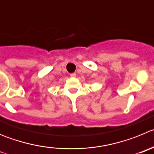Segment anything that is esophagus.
Here are the masks:
<instances>
[{
    "instance_id": "esophagus-1",
    "label": "esophagus",
    "mask_w": 154,
    "mask_h": 154,
    "mask_svg": "<svg viewBox=\"0 0 154 154\" xmlns=\"http://www.w3.org/2000/svg\"><path fill=\"white\" fill-rule=\"evenodd\" d=\"M70 77H76V74H75V73L70 74Z\"/></svg>"
}]
</instances>
